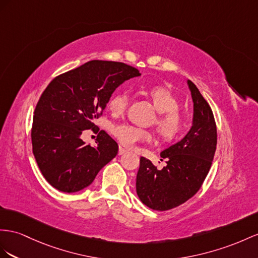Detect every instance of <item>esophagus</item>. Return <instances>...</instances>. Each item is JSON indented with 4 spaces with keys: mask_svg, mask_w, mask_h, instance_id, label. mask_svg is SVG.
<instances>
[{
    "mask_svg": "<svg viewBox=\"0 0 258 258\" xmlns=\"http://www.w3.org/2000/svg\"><path fill=\"white\" fill-rule=\"evenodd\" d=\"M126 149H125V148H123L122 146H120V147H118V155H120V156H122V155H124L125 153H126Z\"/></svg>",
    "mask_w": 258,
    "mask_h": 258,
    "instance_id": "1",
    "label": "esophagus"
}]
</instances>
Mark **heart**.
<instances>
[{"label": "heart", "instance_id": "obj_1", "mask_svg": "<svg viewBox=\"0 0 258 258\" xmlns=\"http://www.w3.org/2000/svg\"><path fill=\"white\" fill-rule=\"evenodd\" d=\"M146 95L150 98L155 109L159 112L156 125L158 132L163 140L168 142L179 138L185 130V117L177 109L179 101L169 89L162 86H154L146 89ZM128 95L125 90L117 91L110 98L109 109L113 114H121L127 107ZM112 133L118 142L127 147H132L138 143L150 142L153 135L150 132L136 127L131 124H118L112 130Z\"/></svg>", "mask_w": 258, "mask_h": 258}]
</instances>
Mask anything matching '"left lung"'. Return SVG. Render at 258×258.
I'll return each instance as SVG.
<instances>
[{
	"instance_id": "obj_1",
	"label": "left lung",
	"mask_w": 258,
	"mask_h": 258,
	"mask_svg": "<svg viewBox=\"0 0 258 258\" xmlns=\"http://www.w3.org/2000/svg\"><path fill=\"white\" fill-rule=\"evenodd\" d=\"M187 86L193 100L192 127L180 142L161 151L167 166L158 170L141 157L136 192L142 203L154 210L172 209L193 197L213 163L217 146L213 111L196 86L190 81Z\"/></svg>"
}]
</instances>
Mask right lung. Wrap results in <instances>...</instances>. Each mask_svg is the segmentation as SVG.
<instances>
[{
  "mask_svg": "<svg viewBox=\"0 0 258 258\" xmlns=\"http://www.w3.org/2000/svg\"><path fill=\"white\" fill-rule=\"evenodd\" d=\"M141 73L120 62L94 60L56 76L44 89L34 112L32 153L44 179L64 193L78 192L92 183L117 155L114 140L100 131L96 146L82 140L95 131L114 90Z\"/></svg>",
  "mask_w": 258,
  "mask_h": 258,
  "instance_id": "obj_1",
  "label": "right lung"
}]
</instances>
